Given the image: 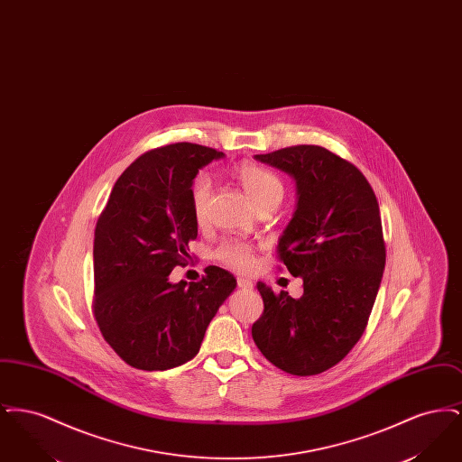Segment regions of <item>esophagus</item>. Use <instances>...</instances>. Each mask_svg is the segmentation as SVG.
Returning <instances> with one entry per match:
<instances>
[{
  "instance_id": "obj_1",
  "label": "esophagus",
  "mask_w": 462,
  "mask_h": 462,
  "mask_svg": "<svg viewBox=\"0 0 462 462\" xmlns=\"http://www.w3.org/2000/svg\"><path fill=\"white\" fill-rule=\"evenodd\" d=\"M237 284H239V287L244 289V291H253V287H254V284H253L249 279H244V277L237 279Z\"/></svg>"
}]
</instances>
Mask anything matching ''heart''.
<instances>
[{"instance_id":"b5f03b06","label":"heart","mask_w":462,"mask_h":462,"mask_svg":"<svg viewBox=\"0 0 462 462\" xmlns=\"http://www.w3.org/2000/svg\"><path fill=\"white\" fill-rule=\"evenodd\" d=\"M236 176L241 181L242 189L251 200L258 206H262L266 200L275 198H282L284 187L282 181L268 171L263 166H258L254 162H242L236 170ZM211 196V181L204 175H199L190 187V206L192 215L198 223H204L208 202ZM217 258L236 270H245L253 263V249L245 242H225L217 249Z\"/></svg>"}]
</instances>
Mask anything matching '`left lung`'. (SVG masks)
Wrapping results in <instances>:
<instances>
[{"label":"left lung","mask_w":462,"mask_h":462,"mask_svg":"<svg viewBox=\"0 0 462 462\" xmlns=\"http://www.w3.org/2000/svg\"><path fill=\"white\" fill-rule=\"evenodd\" d=\"M254 159L296 181L279 258L303 279V296L258 282L264 310L253 339L286 373H324L356 345L373 311L386 263L379 204L360 170L324 147L296 145Z\"/></svg>","instance_id":"1"}]
</instances>
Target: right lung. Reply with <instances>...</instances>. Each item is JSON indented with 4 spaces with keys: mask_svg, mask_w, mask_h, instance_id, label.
<instances>
[{
    "mask_svg": "<svg viewBox=\"0 0 462 462\" xmlns=\"http://www.w3.org/2000/svg\"><path fill=\"white\" fill-rule=\"evenodd\" d=\"M221 157L189 142L140 155L117 178L97 221L93 315L112 350L134 369L168 371L192 360L237 286L220 266H208L199 282L170 281L198 237L192 181Z\"/></svg>",
    "mask_w": 462,
    "mask_h": 462,
    "instance_id": "obj_1",
    "label": "right lung"
}]
</instances>
